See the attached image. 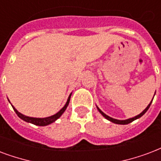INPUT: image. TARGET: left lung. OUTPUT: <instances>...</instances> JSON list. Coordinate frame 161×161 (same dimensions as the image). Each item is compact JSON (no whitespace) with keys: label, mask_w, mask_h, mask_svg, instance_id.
<instances>
[{"label":"left lung","mask_w":161,"mask_h":161,"mask_svg":"<svg viewBox=\"0 0 161 161\" xmlns=\"http://www.w3.org/2000/svg\"><path fill=\"white\" fill-rule=\"evenodd\" d=\"M154 95H155V93H154ZM153 99H154V98H153ZM152 101H153V100H151V102L149 103V105H148V106H147V107H146L145 109H144V110H143V111H142V112H141L140 114H139V115H138V116H134V117H132V118L126 119V120H117V119L112 118V117H110V116H107L106 114L104 113V112H103L102 110H100V108L98 107V106H96V107H97V109H98V110H99V112H100V113L101 114V115H102V116H104L105 118H106V119H107V120H109V121H111V122H113V123H116V124L126 125V124H128V123H130V122H132V121H135V120H137V119L140 118L141 116H143V115H144V114L146 113V111H147V110H149V106H150V105H151Z\"/></svg>","instance_id":"8db88e82"}]
</instances>
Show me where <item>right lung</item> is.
I'll list each match as a JSON object with an SVG mask.
<instances>
[{
    "mask_svg": "<svg viewBox=\"0 0 161 161\" xmlns=\"http://www.w3.org/2000/svg\"><path fill=\"white\" fill-rule=\"evenodd\" d=\"M71 95H72V93L70 94L69 97H68V99H67V103H66V105H65L63 107L61 108V110H59L57 113L55 114V115H53V116H48V117H45V118H37V117H30V116H25V115H23V114L20 113L19 111H18V110H17V109H16V108L14 107V106H13L12 104H11V105H12V108H13V110H14V111H15L16 114L18 115L19 118H21L24 121H27V122H29V123H32V124L36 125V126H41V127H44V126H47V125L53 123L54 121H56V120L59 118V117H61V115L64 113V111L66 110V109H67V105H69ZM8 101L10 102L9 100H8Z\"/></svg>",
    "mask_w": 161,
    "mask_h": 161,
    "instance_id": "1",
    "label": "right lung"
}]
</instances>
